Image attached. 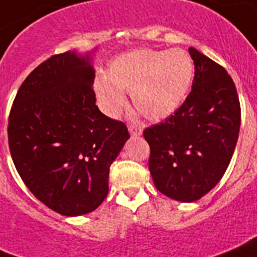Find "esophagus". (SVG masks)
<instances>
[{"label": "esophagus", "instance_id": "esophagus-1", "mask_svg": "<svg viewBox=\"0 0 257 257\" xmlns=\"http://www.w3.org/2000/svg\"><path fill=\"white\" fill-rule=\"evenodd\" d=\"M128 131L133 137H139L143 133V126L142 124H137V123H131L128 124Z\"/></svg>", "mask_w": 257, "mask_h": 257}]
</instances>
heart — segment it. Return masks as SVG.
I'll return each instance as SVG.
<instances>
[{
	"mask_svg": "<svg viewBox=\"0 0 257 257\" xmlns=\"http://www.w3.org/2000/svg\"><path fill=\"white\" fill-rule=\"evenodd\" d=\"M194 78V61L184 50H135L115 57L106 77L94 81L95 94L109 115L126 106L123 93L151 120L164 119L179 109Z\"/></svg>",
	"mask_w": 257,
	"mask_h": 257,
	"instance_id": "heart-1",
	"label": "heart"
}]
</instances>
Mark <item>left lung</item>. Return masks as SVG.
<instances>
[{"mask_svg":"<svg viewBox=\"0 0 257 257\" xmlns=\"http://www.w3.org/2000/svg\"><path fill=\"white\" fill-rule=\"evenodd\" d=\"M192 90L164 122L143 133L154 184L172 200H200L223 177L238 142L240 102L222 65L190 47Z\"/></svg>","mask_w":257,"mask_h":257,"instance_id":"1","label":"left lung"}]
</instances>
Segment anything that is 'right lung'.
<instances>
[{
  "label": "right lung",
  "mask_w": 257,
  "mask_h": 257,
  "mask_svg": "<svg viewBox=\"0 0 257 257\" xmlns=\"http://www.w3.org/2000/svg\"><path fill=\"white\" fill-rule=\"evenodd\" d=\"M90 57L52 55L18 89L8 124L13 162L25 185L51 210L88 214L109 192V169L130 138L99 111Z\"/></svg>",
  "instance_id": "obj_1"
}]
</instances>
